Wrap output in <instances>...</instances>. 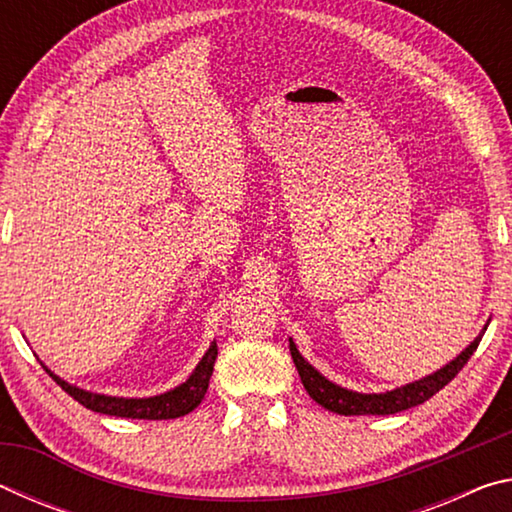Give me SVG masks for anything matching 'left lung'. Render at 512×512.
<instances>
[{"mask_svg": "<svg viewBox=\"0 0 512 512\" xmlns=\"http://www.w3.org/2000/svg\"><path fill=\"white\" fill-rule=\"evenodd\" d=\"M488 325L490 323H485L481 334L476 336V339L467 345L456 359L445 363L443 368H438L436 372H431V375L422 379H415L411 384L397 386L393 391H384V393L348 391V388L334 384V381H329L325 375H320V372L298 352L293 339H289V350H291L293 363H296L298 368V375L302 379V386H305V391L309 393L311 400L318 402L323 409L339 415H391V413L413 409V406L427 402L429 397H433L440 391V388H445L449 381L461 372L465 363L470 361L474 350L479 348L481 336L485 329H488Z\"/></svg>", "mask_w": 512, "mask_h": 512, "instance_id": "obj_1", "label": "left lung"}]
</instances>
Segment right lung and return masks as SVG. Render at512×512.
Listing matches in <instances>:
<instances>
[{
    "label": "right lung",
    "mask_w": 512,
    "mask_h": 512,
    "mask_svg": "<svg viewBox=\"0 0 512 512\" xmlns=\"http://www.w3.org/2000/svg\"><path fill=\"white\" fill-rule=\"evenodd\" d=\"M216 354H219V350H216V341H214L203 354V359L198 361V366L194 368L192 375H189L183 384L171 388L167 393L151 395V397H117V395L92 393V391H85L81 386L69 384V381L60 379L56 372H51L42 361L40 366L49 372V377L54 379L65 393L72 395L76 402L83 404L85 409H90L94 413L117 415V418H133V420H171V418H180V415H187L203 402L207 386H210Z\"/></svg>",
    "instance_id": "1"
}]
</instances>
